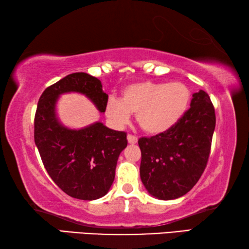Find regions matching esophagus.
Here are the masks:
<instances>
[{
	"mask_svg": "<svg viewBox=\"0 0 249 249\" xmlns=\"http://www.w3.org/2000/svg\"><path fill=\"white\" fill-rule=\"evenodd\" d=\"M127 140H128V142L130 143V144H136V143L138 142V138L132 136V134H128Z\"/></svg>",
	"mask_w": 249,
	"mask_h": 249,
	"instance_id": "34e87169",
	"label": "esophagus"
}]
</instances>
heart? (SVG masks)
I'll return each instance as SVG.
<instances>
[{
	"label": "heart",
	"mask_w": 249,
	"mask_h": 249,
	"mask_svg": "<svg viewBox=\"0 0 249 249\" xmlns=\"http://www.w3.org/2000/svg\"><path fill=\"white\" fill-rule=\"evenodd\" d=\"M190 100V90L179 82H137L125 86L120 100L109 98L106 116L113 124H127L136 115L138 124L146 134L158 136L171 130L181 119Z\"/></svg>",
	"instance_id": "heart-1"
}]
</instances>
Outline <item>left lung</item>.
Segmentation results:
<instances>
[{"label": "left lung", "mask_w": 249, "mask_h": 249, "mask_svg": "<svg viewBox=\"0 0 249 249\" xmlns=\"http://www.w3.org/2000/svg\"><path fill=\"white\" fill-rule=\"evenodd\" d=\"M214 128V107L206 91L199 90L171 130L141 138L140 177L147 193L173 200L193 189L207 166Z\"/></svg>", "instance_id": "1"}]
</instances>
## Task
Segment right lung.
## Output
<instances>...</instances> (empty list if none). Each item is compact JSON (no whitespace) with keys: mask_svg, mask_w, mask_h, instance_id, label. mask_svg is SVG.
Wrapping results in <instances>:
<instances>
[{"mask_svg":"<svg viewBox=\"0 0 249 249\" xmlns=\"http://www.w3.org/2000/svg\"><path fill=\"white\" fill-rule=\"evenodd\" d=\"M80 93L100 112L108 95L102 82L84 72L69 74L47 87L35 115V143L51 179L70 197L96 200L106 195L115 179L118 158L128 144L127 133L95 122L82 129H69L56 117L59 96Z\"/></svg>","mask_w":249,"mask_h":249,"instance_id":"1","label":"right lung"}]
</instances>
